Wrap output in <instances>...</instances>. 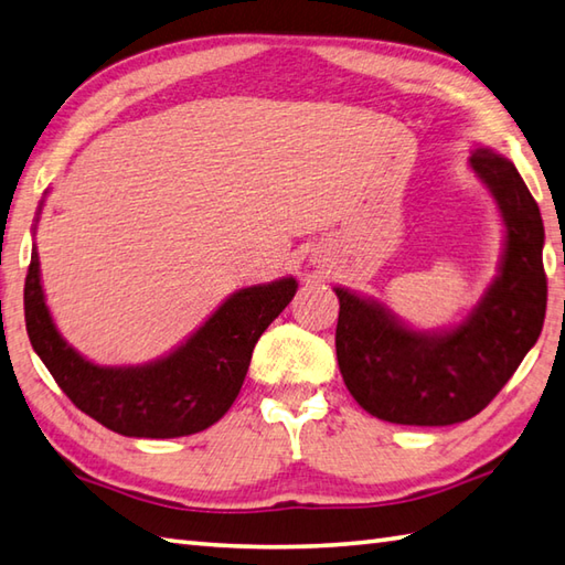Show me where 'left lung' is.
I'll return each instance as SVG.
<instances>
[{
	"mask_svg": "<svg viewBox=\"0 0 565 565\" xmlns=\"http://www.w3.org/2000/svg\"><path fill=\"white\" fill-rule=\"evenodd\" d=\"M470 169L500 207L504 252L494 281L460 323L414 330L374 298L335 286L340 374L355 402L382 422H468L510 382L544 328V223L539 205L502 153L478 147Z\"/></svg>",
	"mask_w": 565,
	"mask_h": 565,
	"instance_id": "obj_1",
	"label": "left lung"
}]
</instances>
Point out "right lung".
I'll list each match as a JSON object with an SVG mask.
<instances>
[{
  "label": "right lung",
  "instance_id": "1",
  "mask_svg": "<svg viewBox=\"0 0 565 565\" xmlns=\"http://www.w3.org/2000/svg\"><path fill=\"white\" fill-rule=\"evenodd\" d=\"M41 207L43 201L39 215ZM296 289L294 276L247 286L225 298L169 355L147 364L107 367L83 358L58 333L33 247L24 284L26 333L53 380L95 422L129 438H179L205 430L227 414L245 382L254 345L289 306Z\"/></svg>",
  "mask_w": 565,
  "mask_h": 565
}]
</instances>
